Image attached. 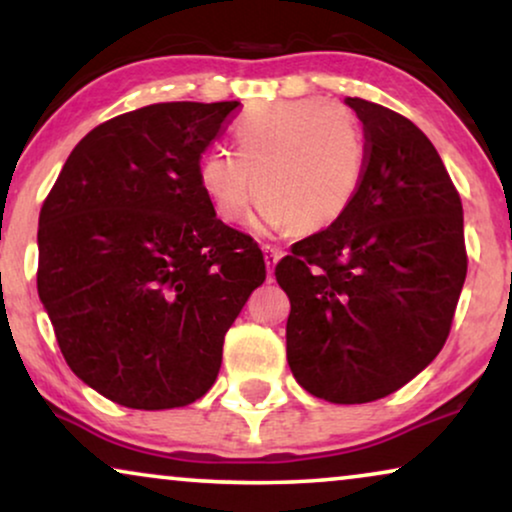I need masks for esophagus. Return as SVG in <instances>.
Returning a JSON list of instances; mask_svg holds the SVG:
<instances>
[{"label": "esophagus", "instance_id": "34e87169", "mask_svg": "<svg viewBox=\"0 0 512 512\" xmlns=\"http://www.w3.org/2000/svg\"><path fill=\"white\" fill-rule=\"evenodd\" d=\"M263 256H265V265H268V275L272 277V270H275V265H277L279 258L284 256V251L279 249V247H270V244H265Z\"/></svg>", "mask_w": 512, "mask_h": 512}]
</instances>
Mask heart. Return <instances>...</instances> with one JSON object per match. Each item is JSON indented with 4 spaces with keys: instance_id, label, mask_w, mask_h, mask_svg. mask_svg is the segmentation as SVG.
<instances>
[{
    "instance_id": "1",
    "label": "heart",
    "mask_w": 512,
    "mask_h": 512,
    "mask_svg": "<svg viewBox=\"0 0 512 512\" xmlns=\"http://www.w3.org/2000/svg\"><path fill=\"white\" fill-rule=\"evenodd\" d=\"M233 139L235 151L209 149L198 160L200 191L221 221H242L258 195L256 230L312 235L335 226L361 191L366 137L338 104H258L233 125Z\"/></svg>"
}]
</instances>
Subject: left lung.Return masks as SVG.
I'll return each instance as SVG.
<instances>
[{"mask_svg":"<svg viewBox=\"0 0 512 512\" xmlns=\"http://www.w3.org/2000/svg\"><path fill=\"white\" fill-rule=\"evenodd\" d=\"M366 174L335 226L293 244L275 277L291 300L286 359L300 387L370 403L443 349L466 279L464 209L436 146L408 118L347 97Z\"/></svg>","mask_w":512,"mask_h":512,"instance_id":"8db88e82","label":"left lung"}]
</instances>
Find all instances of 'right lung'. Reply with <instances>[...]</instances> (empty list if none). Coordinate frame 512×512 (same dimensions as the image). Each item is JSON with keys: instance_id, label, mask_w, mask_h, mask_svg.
I'll use <instances>...</instances> for the list:
<instances>
[{"instance_id": "obj_1", "label": "right lung", "mask_w": 512, "mask_h": 512, "mask_svg": "<svg viewBox=\"0 0 512 512\" xmlns=\"http://www.w3.org/2000/svg\"><path fill=\"white\" fill-rule=\"evenodd\" d=\"M240 102H163L97 125L39 214L37 289L74 375L135 410L212 387L265 261L216 219L198 160Z\"/></svg>"}]
</instances>
